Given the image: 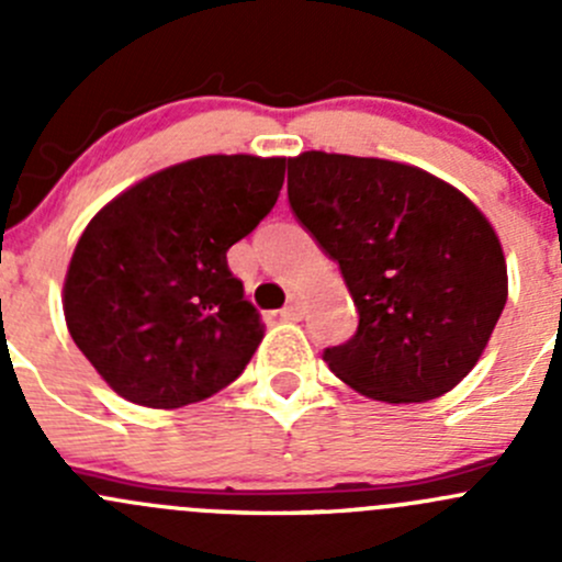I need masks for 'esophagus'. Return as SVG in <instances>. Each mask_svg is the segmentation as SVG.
Masks as SVG:
<instances>
[{"instance_id": "34e87169", "label": "esophagus", "mask_w": 562, "mask_h": 562, "mask_svg": "<svg viewBox=\"0 0 562 562\" xmlns=\"http://www.w3.org/2000/svg\"><path fill=\"white\" fill-rule=\"evenodd\" d=\"M302 315H304V302H302V296H296V293H293V296L288 299L285 307L280 310V317L282 321H302Z\"/></svg>"}]
</instances>
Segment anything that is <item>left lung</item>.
Instances as JSON below:
<instances>
[{
  "label": "left lung",
  "instance_id": "1",
  "mask_svg": "<svg viewBox=\"0 0 562 562\" xmlns=\"http://www.w3.org/2000/svg\"><path fill=\"white\" fill-rule=\"evenodd\" d=\"M288 201L359 310L353 337L323 350L328 370L391 405L454 389L508 299L506 258L484 214L422 168L326 151L288 160Z\"/></svg>",
  "mask_w": 562,
  "mask_h": 562
}]
</instances>
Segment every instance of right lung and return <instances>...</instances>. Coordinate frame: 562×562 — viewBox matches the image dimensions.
Returning <instances> with one entry per match:
<instances>
[{
	"label": "right lung",
	"instance_id": "right-lung-1",
	"mask_svg": "<svg viewBox=\"0 0 562 562\" xmlns=\"http://www.w3.org/2000/svg\"><path fill=\"white\" fill-rule=\"evenodd\" d=\"M282 181V157L209 155L94 214L67 269L65 321L119 396L171 411L245 372L263 323L228 249L274 209Z\"/></svg>",
	"mask_w": 562,
	"mask_h": 562
}]
</instances>
